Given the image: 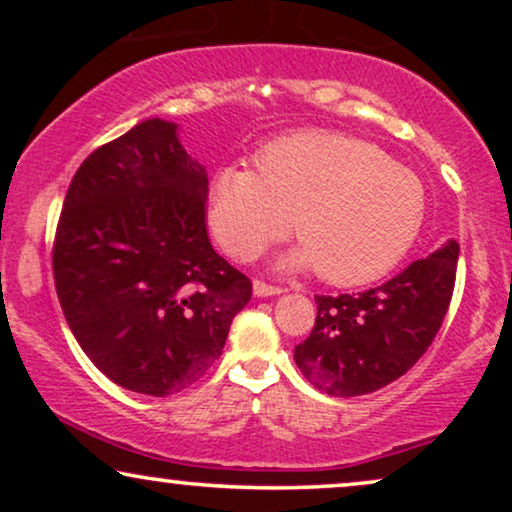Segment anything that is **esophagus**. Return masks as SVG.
<instances>
[{"label": "esophagus", "instance_id": "esophagus-1", "mask_svg": "<svg viewBox=\"0 0 512 512\" xmlns=\"http://www.w3.org/2000/svg\"><path fill=\"white\" fill-rule=\"evenodd\" d=\"M279 293H284L282 286H272V284H265V282H261V279H256V282H254V296H258V298L279 296Z\"/></svg>", "mask_w": 512, "mask_h": 512}]
</instances>
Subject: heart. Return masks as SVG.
<instances>
[{"label": "heart", "instance_id": "b5f03b06", "mask_svg": "<svg viewBox=\"0 0 512 512\" xmlns=\"http://www.w3.org/2000/svg\"><path fill=\"white\" fill-rule=\"evenodd\" d=\"M254 170L223 165L209 186V221L233 256L251 258L291 226L289 268L328 284L373 282L408 254L426 214L424 184L375 144L300 130L263 144Z\"/></svg>", "mask_w": 512, "mask_h": 512}]
</instances>
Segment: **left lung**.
<instances>
[{
  "mask_svg": "<svg viewBox=\"0 0 512 512\" xmlns=\"http://www.w3.org/2000/svg\"><path fill=\"white\" fill-rule=\"evenodd\" d=\"M459 244L447 240L387 284L314 296L310 338L293 349L307 382L328 396H363L408 373L431 347L450 307Z\"/></svg>",
  "mask_w": 512,
  "mask_h": 512,
  "instance_id": "8db88e82",
  "label": "left lung"
}]
</instances>
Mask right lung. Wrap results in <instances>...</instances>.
<instances>
[{"instance_id":"1","label":"right lung","mask_w":512,"mask_h":512,"mask_svg":"<svg viewBox=\"0 0 512 512\" xmlns=\"http://www.w3.org/2000/svg\"><path fill=\"white\" fill-rule=\"evenodd\" d=\"M205 167L177 125L137 123L83 160L53 242L62 312L118 387L179 394L226 345L251 282L207 237Z\"/></svg>"}]
</instances>
